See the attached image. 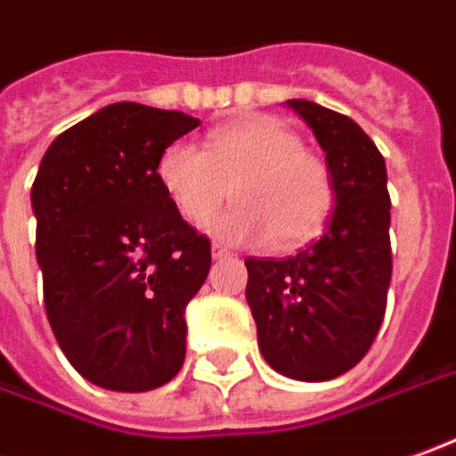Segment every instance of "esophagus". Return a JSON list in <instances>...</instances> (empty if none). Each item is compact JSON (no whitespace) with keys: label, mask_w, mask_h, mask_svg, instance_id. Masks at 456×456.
<instances>
[{"label":"esophagus","mask_w":456,"mask_h":456,"mask_svg":"<svg viewBox=\"0 0 456 456\" xmlns=\"http://www.w3.org/2000/svg\"><path fill=\"white\" fill-rule=\"evenodd\" d=\"M233 253L228 250L225 246H221V243H213V258L216 260H223V258H231Z\"/></svg>","instance_id":"1"}]
</instances>
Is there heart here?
<instances>
[{
  "label": "heart",
  "instance_id": "b5f03b06",
  "mask_svg": "<svg viewBox=\"0 0 456 456\" xmlns=\"http://www.w3.org/2000/svg\"><path fill=\"white\" fill-rule=\"evenodd\" d=\"M159 183L181 218L203 225L231 196L235 206L210 223L228 243L268 240L278 250L313 240L335 208V181L315 151L270 116H253L210 131L206 146H166Z\"/></svg>",
  "mask_w": 456,
  "mask_h": 456
}]
</instances>
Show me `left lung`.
Returning a JSON list of instances; mask_svg holds the SVG:
<instances>
[{
  "label": "left lung",
  "mask_w": 456,
  "mask_h": 456,
  "mask_svg": "<svg viewBox=\"0 0 456 456\" xmlns=\"http://www.w3.org/2000/svg\"><path fill=\"white\" fill-rule=\"evenodd\" d=\"M325 151L335 213L315 243L288 258H248L246 300L275 372L325 382L353 370L387 307L392 278L385 159L350 116L290 99Z\"/></svg>",
  "instance_id": "left-lung-1"
}]
</instances>
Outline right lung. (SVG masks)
Wrapping results in <instances>:
<instances>
[{"mask_svg": "<svg viewBox=\"0 0 456 456\" xmlns=\"http://www.w3.org/2000/svg\"><path fill=\"white\" fill-rule=\"evenodd\" d=\"M200 121L143 103L103 106L46 149L31 186L44 307L66 360L103 390H156L186 360V305L210 240L159 183L166 146Z\"/></svg>", "mask_w": 456, "mask_h": 456, "instance_id": "obj_1", "label": "right lung"}]
</instances>
